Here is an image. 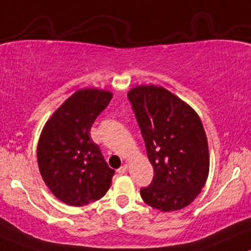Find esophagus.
Masks as SVG:
<instances>
[{
    "mask_svg": "<svg viewBox=\"0 0 251 251\" xmlns=\"http://www.w3.org/2000/svg\"><path fill=\"white\" fill-rule=\"evenodd\" d=\"M127 169H128V167L126 166V164H124V166H121L119 169H118V173H119L120 175H123V174H125L126 172H127Z\"/></svg>",
    "mask_w": 251,
    "mask_h": 251,
    "instance_id": "1",
    "label": "esophagus"
}]
</instances>
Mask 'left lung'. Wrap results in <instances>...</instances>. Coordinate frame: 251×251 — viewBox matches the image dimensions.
Wrapping results in <instances>:
<instances>
[{
  "label": "left lung",
  "mask_w": 251,
  "mask_h": 251,
  "mask_svg": "<svg viewBox=\"0 0 251 251\" xmlns=\"http://www.w3.org/2000/svg\"><path fill=\"white\" fill-rule=\"evenodd\" d=\"M153 167L142 199L162 212L186 207L201 192L210 169L208 144L197 112L167 89L140 85L127 94Z\"/></svg>",
  "instance_id": "obj_1"
}]
</instances>
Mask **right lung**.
Here are the masks:
<instances>
[{
	"mask_svg": "<svg viewBox=\"0 0 251 251\" xmlns=\"http://www.w3.org/2000/svg\"><path fill=\"white\" fill-rule=\"evenodd\" d=\"M113 94L81 89L71 95L44 126L38 143V166L44 182L60 201L84 206L101 199L114 170L90 138V128Z\"/></svg>",
	"mask_w": 251,
	"mask_h": 251,
	"instance_id": "add662e5",
	"label": "right lung"
}]
</instances>
